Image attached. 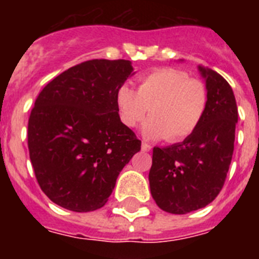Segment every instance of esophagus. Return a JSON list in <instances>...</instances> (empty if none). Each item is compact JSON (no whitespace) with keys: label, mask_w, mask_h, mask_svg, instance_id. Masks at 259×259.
I'll return each instance as SVG.
<instances>
[{"label":"esophagus","mask_w":259,"mask_h":259,"mask_svg":"<svg viewBox=\"0 0 259 259\" xmlns=\"http://www.w3.org/2000/svg\"><path fill=\"white\" fill-rule=\"evenodd\" d=\"M141 148H142V150H144V152H149V150L152 149V146H150L149 144H146V142H142Z\"/></svg>","instance_id":"obj_1"}]
</instances>
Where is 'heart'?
<instances>
[{"label":"heart","instance_id":"heart-1","mask_svg":"<svg viewBox=\"0 0 259 259\" xmlns=\"http://www.w3.org/2000/svg\"><path fill=\"white\" fill-rule=\"evenodd\" d=\"M115 105L126 127H137L149 111L144 126L146 137L180 142L192 136L204 119L208 90L185 71L164 67L138 79L137 91L121 84L115 91Z\"/></svg>","mask_w":259,"mask_h":259}]
</instances>
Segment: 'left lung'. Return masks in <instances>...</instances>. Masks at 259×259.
Instances as JSON below:
<instances>
[{
  "mask_svg": "<svg viewBox=\"0 0 259 259\" xmlns=\"http://www.w3.org/2000/svg\"><path fill=\"white\" fill-rule=\"evenodd\" d=\"M199 70L208 90L204 119L183 142L153 148L149 172L156 204L176 215L203 208L219 195L234 153L238 109L233 89L217 71Z\"/></svg>",
  "mask_w": 259,
  "mask_h": 259,
  "instance_id": "left-lung-1",
  "label": "left lung"
}]
</instances>
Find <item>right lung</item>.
I'll list each match as a JSON object with an SVG mask.
<instances>
[{"instance_id":"obj_1","label":"right lung","mask_w":259,"mask_h":259,"mask_svg":"<svg viewBox=\"0 0 259 259\" xmlns=\"http://www.w3.org/2000/svg\"><path fill=\"white\" fill-rule=\"evenodd\" d=\"M129 60L94 59L52 79L28 121L34 176L51 200L75 212L105 205L141 141L119 119L115 91L132 74Z\"/></svg>"}]
</instances>
